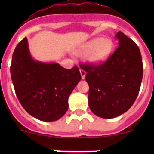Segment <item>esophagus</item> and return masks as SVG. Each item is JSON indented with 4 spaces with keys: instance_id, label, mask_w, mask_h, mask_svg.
I'll return each instance as SVG.
<instances>
[{
    "instance_id": "34e87169",
    "label": "esophagus",
    "mask_w": 154,
    "mask_h": 154,
    "mask_svg": "<svg viewBox=\"0 0 154 154\" xmlns=\"http://www.w3.org/2000/svg\"><path fill=\"white\" fill-rule=\"evenodd\" d=\"M80 74H81V76H82V79H84L85 77V74H86V72H85V71L84 70V69H80Z\"/></svg>"
}]
</instances>
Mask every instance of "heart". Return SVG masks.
<instances>
[{
  "instance_id": "b5f03b06",
  "label": "heart",
  "mask_w": 154,
  "mask_h": 154,
  "mask_svg": "<svg viewBox=\"0 0 154 154\" xmlns=\"http://www.w3.org/2000/svg\"><path fill=\"white\" fill-rule=\"evenodd\" d=\"M113 49V42L110 38H96L85 43L77 49L76 54L79 56H87L90 63L99 65L109 58Z\"/></svg>"
}]
</instances>
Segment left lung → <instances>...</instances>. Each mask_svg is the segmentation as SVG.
<instances>
[{"mask_svg": "<svg viewBox=\"0 0 154 154\" xmlns=\"http://www.w3.org/2000/svg\"><path fill=\"white\" fill-rule=\"evenodd\" d=\"M119 46L104 63L84 64L89 84V106L95 115L112 119L126 112L135 102L143 79V62L139 47L119 31Z\"/></svg>", "mask_w": 154, "mask_h": 154, "instance_id": "obj_1", "label": "left lung"}]
</instances>
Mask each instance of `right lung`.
Listing matches in <instances>:
<instances>
[{
  "instance_id": "1",
  "label": "right lung",
  "mask_w": 154,
  "mask_h": 154,
  "mask_svg": "<svg viewBox=\"0 0 154 154\" xmlns=\"http://www.w3.org/2000/svg\"><path fill=\"white\" fill-rule=\"evenodd\" d=\"M11 75L23 108L45 122L58 120L65 115L69 108V96L81 80L77 66L66 69L58 63L34 60L27 38L14 49Z\"/></svg>"
}]
</instances>
